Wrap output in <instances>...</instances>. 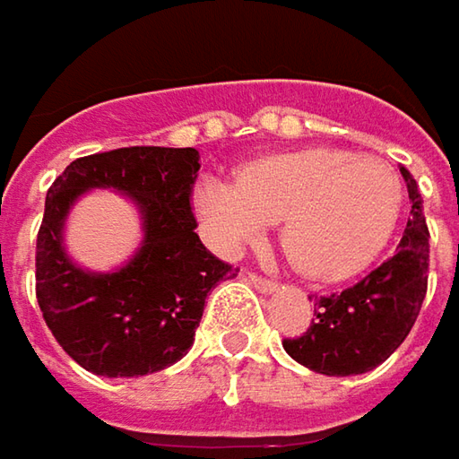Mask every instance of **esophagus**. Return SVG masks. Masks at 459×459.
<instances>
[{"mask_svg": "<svg viewBox=\"0 0 459 459\" xmlns=\"http://www.w3.org/2000/svg\"><path fill=\"white\" fill-rule=\"evenodd\" d=\"M249 282L256 290H262V292H274L277 290V282L264 277V274H259V272H249Z\"/></svg>", "mask_w": 459, "mask_h": 459, "instance_id": "34e87169", "label": "esophagus"}]
</instances>
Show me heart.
<instances>
[{
    "instance_id": "1",
    "label": "heart",
    "mask_w": 459,
    "mask_h": 459,
    "mask_svg": "<svg viewBox=\"0 0 459 459\" xmlns=\"http://www.w3.org/2000/svg\"><path fill=\"white\" fill-rule=\"evenodd\" d=\"M195 205L226 251L285 218L290 262L318 280H344L385 249L403 210V182L388 161L306 149L251 161L236 179H203Z\"/></svg>"
}]
</instances>
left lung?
<instances>
[{
    "label": "left lung",
    "instance_id": "left-lung-1",
    "mask_svg": "<svg viewBox=\"0 0 459 459\" xmlns=\"http://www.w3.org/2000/svg\"><path fill=\"white\" fill-rule=\"evenodd\" d=\"M411 218L401 247L380 267L342 292L316 295V321L282 347L321 375H362L383 365L413 329L429 285V229L424 200L409 169H401Z\"/></svg>",
    "mask_w": 459,
    "mask_h": 459
}]
</instances>
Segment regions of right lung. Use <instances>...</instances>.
<instances>
[{
    "label": "right lung",
    "mask_w": 459,
    "mask_h": 459,
    "mask_svg": "<svg viewBox=\"0 0 459 459\" xmlns=\"http://www.w3.org/2000/svg\"><path fill=\"white\" fill-rule=\"evenodd\" d=\"M197 171L195 149L128 146L82 156L50 185L35 244V298L56 342L94 375L138 377L182 359L208 292L238 274L195 233ZM90 186L126 191L144 212V247L112 275L74 268L60 247L70 203Z\"/></svg>",
    "instance_id": "1"
}]
</instances>
